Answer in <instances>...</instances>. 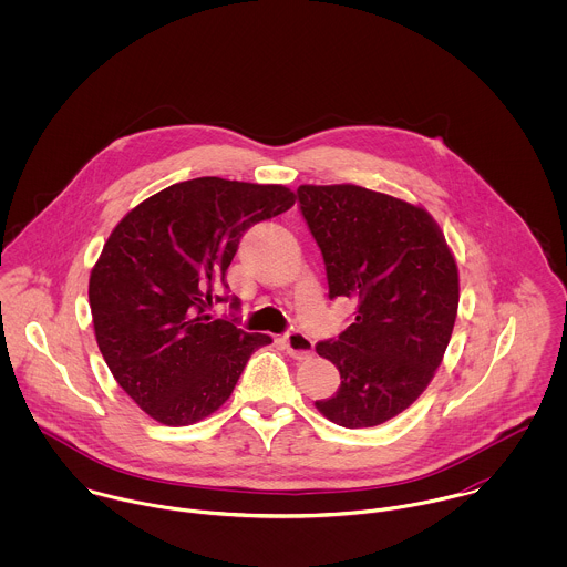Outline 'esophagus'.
Here are the masks:
<instances>
[{
  "label": "esophagus",
  "mask_w": 567,
  "mask_h": 567,
  "mask_svg": "<svg viewBox=\"0 0 567 567\" xmlns=\"http://www.w3.org/2000/svg\"><path fill=\"white\" fill-rule=\"evenodd\" d=\"M284 344H286L288 353H290L292 358H297V360H306V358H310L312 351H315L312 338L306 336V333L299 331V329L288 331V333L284 336Z\"/></svg>",
  "instance_id": "obj_1"
}]
</instances>
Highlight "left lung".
<instances>
[{
	"label": "left lung",
	"mask_w": 567,
	"mask_h": 567,
	"mask_svg": "<svg viewBox=\"0 0 567 567\" xmlns=\"http://www.w3.org/2000/svg\"><path fill=\"white\" fill-rule=\"evenodd\" d=\"M301 214L323 252L329 299L358 303L317 344L340 386L317 408L342 427L380 425L427 389L458 312V268L434 218L358 185H301Z\"/></svg>",
	"instance_id": "obj_1"
}]
</instances>
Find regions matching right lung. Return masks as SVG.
Instances as JSON below:
<instances>
[{
	"label": "right lung",
	"instance_id": "right-lung-1",
	"mask_svg": "<svg viewBox=\"0 0 567 567\" xmlns=\"http://www.w3.org/2000/svg\"><path fill=\"white\" fill-rule=\"evenodd\" d=\"M295 194L200 176L131 209L89 277L95 340L115 382L163 425H192L225 404L250 358L272 338L207 306L229 301L225 275L244 234L288 212ZM238 308V299H231Z\"/></svg>",
	"mask_w": 567,
	"mask_h": 567
}]
</instances>
